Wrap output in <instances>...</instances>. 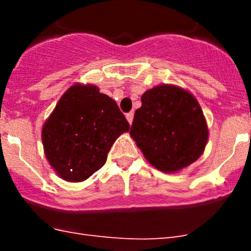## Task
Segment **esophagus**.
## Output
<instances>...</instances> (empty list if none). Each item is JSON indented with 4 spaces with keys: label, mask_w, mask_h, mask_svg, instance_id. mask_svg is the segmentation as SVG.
I'll return each instance as SVG.
<instances>
[{
    "label": "esophagus",
    "mask_w": 251,
    "mask_h": 251,
    "mask_svg": "<svg viewBox=\"0 0 251 251\" xmlns=\"http://www.w3.org/2000/svg\"><path fill=\"white\" fill-rule=\"evenodd\" d=\"M126 118H127V121L129 122V124H132L133 122V118H134V112H129L126 114Z\"/></svg>",
    "instance_id": "obj_1"
}]
</instances>
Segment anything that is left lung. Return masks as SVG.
Wrapping results in <instances>:
<instances>
[{
    "mask_svg": "<svg viewBox=\"0 0 251 251\" xmlns=\"http://www.w3.org/2000/svg\"><path fill=\"white\" fill-rule=\"evenodd\" d=\"M130 136L151 165L175 172L202 154L208 130L202 110L186 90L159 85L142 95Z\"/></svg>",
    "mask_w": 251,
    "mask_h": 251,
    "instance_id": "1",
    "label": "left lung"
}]
</instances>
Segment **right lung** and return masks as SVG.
<instances>
[{
	"label": "right lung",
	"mask_w": 251,
	"mask_h": 251,
	"mask_svg": "<svg viewBox=\"0 0 251 251\" xmlns=\"http://www.w3.org/2000/svg\"><path fill=\"white\" fill-rule=\"evenodd\" d=\"M129 130L119 106L94 85H74L43 128L45 156L61 178L80 182L100 170L115 139Z\"/></svg>",
	"instance_id": "obj_1"
}]
</instances>
